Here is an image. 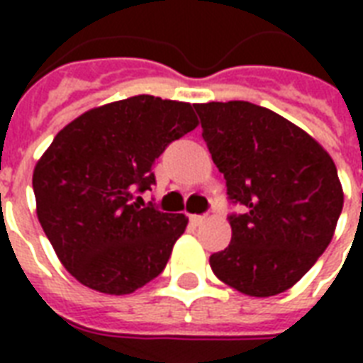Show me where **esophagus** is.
<instances>
[{
	"label": "esophagus",
	"instance_id": "1",
	"mask_svg": "<svg viewBox=\"0 0 363 363\" xmlns=\"http://www.w3.org/2000/svg\"><path fill=\"white\" fill-rule=\"evenodd\" d=\"M205 220H207V216H205V215H192V216H190V222H192L194 226H201Z\"/></svg>",
	"mask_w": 363,
	"mask_h": 363
}]
</instances>
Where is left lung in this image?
<instances>
[{"label":"left lung","mask_w":363,"mask_h":363,"mask_svg":"<svg viewBox=\"0 0 363 363\" xmlns=\"http://www.w3.org/2000/svg\"><path fill=\"white\" fill-rule=\"evenodd\" d=\"M228 199L232 242L211 267L239 292L267 298L294 286L330 245L343 211L337 167L318 143L248 101L194 105Z\"/></svg>","instance_id":"obj_1"}]
</instances>
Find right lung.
Wrapping results in <instances>:
<instances>
[{"label": "right lung", "instance_id": "add662e5", "mask_svg": "<svg viewBox=\"0 0 363 363\" xmlns=\"http://www.w3.org/2000/svg\"><path fill=\"white\" fill-rule=\"evenodd\" d=\"M196 125L190 104L133 96L88 111L54 137L33 171L37 216L77 281L124 296L164 271L188 218L139 206L135 194L156 184V158Z\"/></svg>", "mask_w": 363, "mask_h": 363}]
</instances>
